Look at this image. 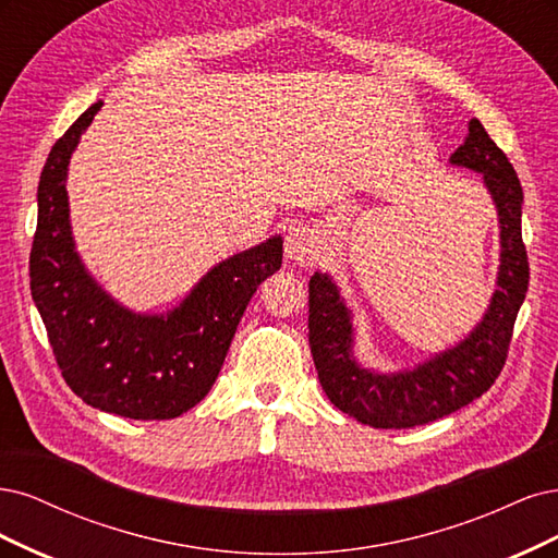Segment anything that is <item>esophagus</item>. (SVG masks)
I'll return each mask as SVG.
<instances>
[{"mask_svg":"<svg viewBox=\"0 0 558 558\" xmlns=\"http://www.w3.org/2000/svg\"><path fill=\"white\" fill-rule=\"evenodd\" d=\"M284 257L299 266H315L322 257V241L311 227H292L284 239Z\"/></svg>","mask_w":558,"mask_h":558,"instance_id":"obj_1","label":"esophagus"}]
</instances>
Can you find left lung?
Here are the masks:
<instances>
[{"label": "left lung", "mask_w": 558, "mask_h": 558, "mask_svg": "<svg viewBox=\"0 0 558 558\" xmlns=\"http://www.w3.org/2000/svg\"><path fill=\"white\" fill-rule=\"evenodd\" d=\"M449 165L482 173L500 229L496 290L475 329L454 348L438 352L415 368L380 373L354 356L352 311L329 274L308 282V343L319 385L329 401L356 422L375 428H410L452 415L487 391L506 364L514 319L529 290V257L521 241L519 178L480 120Z\"/></svg>", "instance_id": "left-lung-1"}]
</instances>
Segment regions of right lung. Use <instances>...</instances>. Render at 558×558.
Returning <instances> with one entry per match:
<instances>
[{
  "label": "right lung",
  "mask_w": 558,
  "mask_h": 558,
  "mask_svg": "<svg viewBox=\"0 0 558 558\" xmlns=\"http://www.w3.org/2000/svg\"><path fill=\"white\" fill-rule=\"evenodd\" d=\"M101 106H89L58 138L41 171L32 299L76 397L120 417L173 420L210 391L245 305L282 264V239L215 264L169 313L124 308L89 276L69 220V161Z\"/></svg>",
  "instance_id": "right-lung-1"
}]
</instances>
